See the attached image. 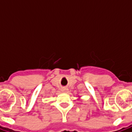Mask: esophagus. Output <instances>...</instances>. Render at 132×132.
<instances>
[{
    "instance_id": "obj_1",
    "label": "esophagus",
    "mask_w": 132,
    "mask_h": 132,
    "mask_svg": "<svg viewBox=\"0 0 132 132\" xmlns=\"http://www.w3.org/2000/svg\"><path fill=\"white\" fill-rule=\"evenodd\" d=\"M61 91L63 92V93H66V92L68 91V88H66L65 87H63L61 88Z\"/></svg>"
}]
</instances>
